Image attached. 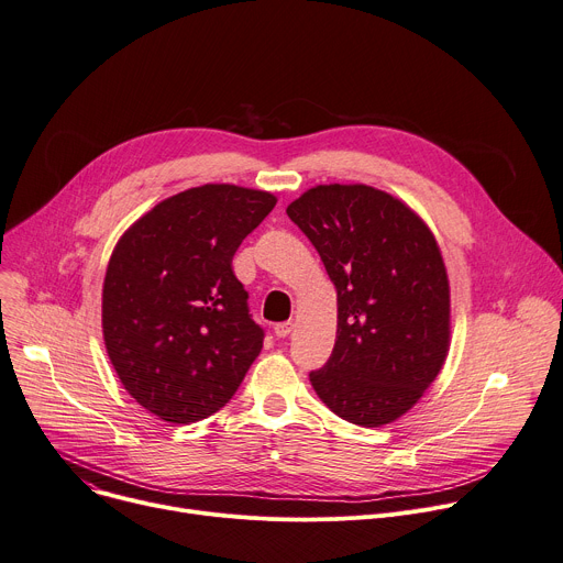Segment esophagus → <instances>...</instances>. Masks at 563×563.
I'll return each instance as SVG.
<instances>
[{
  "mask_svg": "<svg viewBox=\"0 0 563 563\" xmlns=\"http://www.w3.org/2000/svg\"><path fill=\"white\" fill-rule=\"evenodd\" d=\"M291 330H294V323H291V321H285V323H278V325L274 328V334H276L278 339H285V336L291 334Z\"/></svg>",
  "mask_w": 563,
  "mask_h": 563,
  "instance_id": "esophagus-1",
  "label": "esophagus"
}]
</instances>
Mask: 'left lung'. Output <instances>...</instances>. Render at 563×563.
Returning <instances> with one entry per match:
<instances>
[{"label":"left lung","mask_w":563,"mask_h":563,"mask_svg":"<svg viewBox=\"0 0 563 563\" xmlns=\"http://www.w3.org/2000/svg\"><path fill=\"white\" fill-rule=\"evenodd\" d=\"M336 287V341L310 373L321 401L360 427L418 404L451 341L449 278L435 235L406 203L366 184H323L287 207Z\"/></svg>","instance_id":"1"}]
</instances>
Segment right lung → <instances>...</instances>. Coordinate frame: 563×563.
<instances>
[{
  "label": "right lung",
  "instance_id": "1",
  "mask_svg": "<svg viewBox=\"0 0 563 563\" xmlns=\"http://www.w3.org/2000/svg\"><path fill=\"white\" fill-rule=\"evenodd\" d=\"M276 207L267 190L203 184L141 216L103 283V339L123 388L152 416L218 413L263 350L233 255Z\"/></svg>",
  "mask_w": 563,
  "mask_h": 563
}]
</instances>
